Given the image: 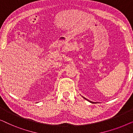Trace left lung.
<instances>
[{
	"mask_svg": "<svg viewBox=\"0 0 133 133\" xmlns=\"http://www.w3.org/2000/svg\"><path fill=\"white\" fill-rule=\"evenodd\" d=\"M83 98H84V99H86V100H87V101H89V102H91V103H93V102H91V101H88V99H86V98H85V97H83Z\"/></svg>",
	"mask_w": 133,
	"mask_h": 133,
	"instance_id": "1",
	"label": "left lung"
}]
</instances>
